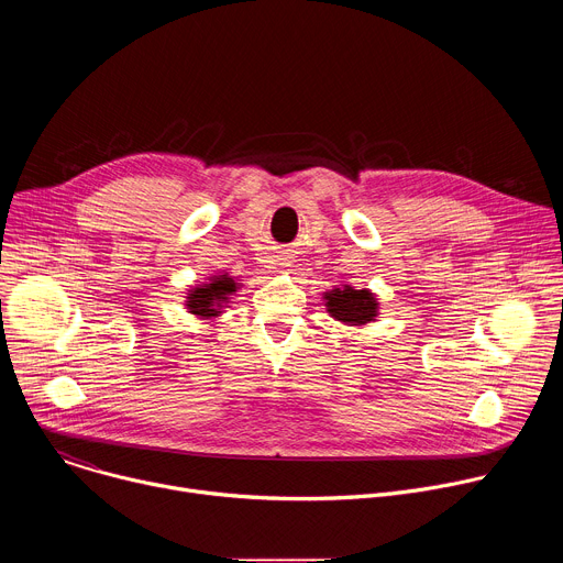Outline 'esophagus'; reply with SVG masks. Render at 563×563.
Instances as JSON below:
<instances>
[{"label":"esophagus","mask_w":563,"mask_h":563,"mask_svg":"<svg viewBox=\"0 0 563 563\" xmlns=\"http://www.w3.org/2000/svg\"><path fill=\"white\" fill-rule=\"evenodd\" d=\"M276 265H278V267H289L291 261H289V256H278V258H276Z\"/></svg>","instance_id":"1"}]
</instances>
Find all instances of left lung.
<instances>
[{
  "mask_svg": "<svg viewBox=\"0 0 563 563\" xmlns=\"http://www.w3.org/2000/svg\"><path fill=\"white\" fill-rule=\"evenodd\" d=\"M325 305L330 316H334L341 323L347 325H365L376 318L378 302L372 291L367 289H354L345 285L343 289L325 291Z\"/></svg>",
  "mask_w": 563,
  "mask_h": 563,
  "instance_id": "8db88e82",
  "label": "left lung"
}]
</instances>
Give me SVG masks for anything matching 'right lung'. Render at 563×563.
<instances>
[{"label":"right lung","instance_id":"right-lung-1","mask_svg":"<svg viewBox=\"0 0 563 563\" xmlns=\"http://www.w3.org/2000/svg\"><path fill=\"white\" fill-rule=\"evenodd\" d=\"M238 283L233 278L224 276H213L211 283H205L200 287H194L191 294L187 296V307L191 313L202 316V318H213L220 313V307L229 302V296L235 291Z\"/></svg>","mask_w":563,"mask_h":563}]
</instances>
